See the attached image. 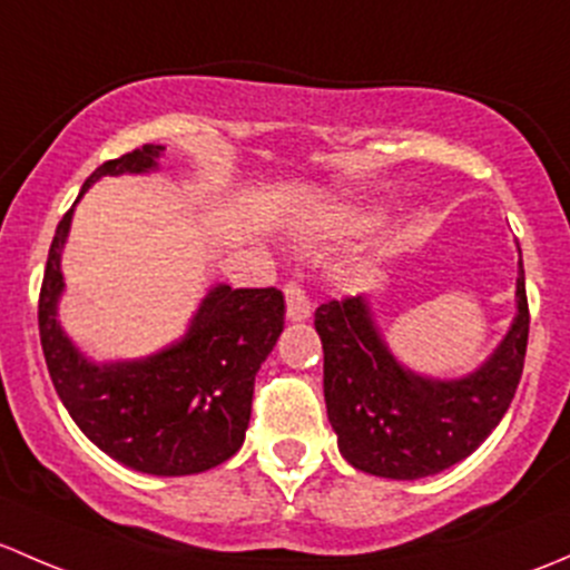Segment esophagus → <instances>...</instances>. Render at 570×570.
<instances>
[{
	"mask_svg": "<svg viewBox=\"0 0 570 570\" xmlns=\"http://www.w3.org/2000/svg\"><path fill=\"white\" fill-rule=\"evenodd\" d=\"M285 302H287V318L291 321H307L313 313V304H309L307 291L296 283V279H287L285 283Z\"/></svg>",
	"mask_w": 570,
	"mask_h": 570,
	"instance_id": "esophagus-1",
	"label": "esophagus"
}]
</instances>
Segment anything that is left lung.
Masks as SVG:
<instances>
[{"label":"left lung","mask_w":570,"mask_h":570,"mask_svg":"<svg viewBox=\"0 0 570 570\" xmlns=\"http://www.w3.org/2000/svg\"><path fill=\"white\" fill-rule=\"evenodd\" d=\"M515 298L519 313L500 348L480 371L455 381L422 379L397 365L362 296L321 304L315 332L324 343V397L343 459L379 478L416 480L472 455L500 425L524 371V266Z\"/></svg>","instance_id":"obj_1"}]
</instances>
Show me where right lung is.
Here are the masks:
<instances>
[{
  "instance_id": "1",
  "label": "right lung",
  "mask_w": 570,
  "mask_h": 570,
  "mask_svg": "<svg viewBox=\"0 0 570 570\" xmlns=\"http://www.w3.org/2000/svg\"><path fill=\"white\" fill-rule=\"evenodd\" d=\"M161 150V145H142L104 161L85 180L81 195L101 175L148 173ZM70 214L73 208L57 225L38 298L46 367L68 414L92 444L137 472L178 478L219 466L244 444L255 375L285 326L283 293L214 287L180 343L148 360L98 367L57 324Z\"/></svg>"
}]
</instances>
